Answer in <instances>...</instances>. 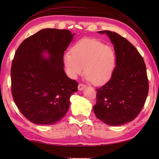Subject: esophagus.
<instances>
[{"label":"esophagus","mask_w":159,"mask_h":159,"mask_svg":"<svg viewBox=\"0 0 159 159\" xmlns=\"http://www.w3.org/2000/svg\"><path fill=\"white\" fill-rule=\"evenodd\" d=\"M86 87V85H84V84L82 83H80L79 86H78V89H79V91H83L84 89H85Z\"/></svg>","instance_id":"esophagus-1"}]
</instances>
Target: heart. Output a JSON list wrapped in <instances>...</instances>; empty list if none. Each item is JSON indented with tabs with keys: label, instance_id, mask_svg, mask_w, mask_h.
Masks as SVG:
<instances>
[{
	"label": "heart",
	"instance_id": "1",
	"mask_svg": "<svg viewBox=\"0 0 159 159\" xmlns=\"http://www.w3.org/2000/svg\"><path fill=\"white\" fill-rule=\"evenodd\" d=\"M66 72L71 79L84 72L86 79L94 85H101L109 81L113 75L116 55L110 46L95 39L83 38L63 56Z\"/></svg>",
	"mask_w": 159,
	"mask_h": 159
}]
</instances>
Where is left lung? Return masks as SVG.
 I'll use <instances>...</instances> for the list:
<instances>
[{"label": "left lung", "mask_w": 159, "mask_h": 159, "mask_svg": "<svg viewBox=\"0 0 159 159\" xmlns=\"http://www.w3.org/2000/svg\"><path fill=\"white\" fill-rule=\"evenodd\" d=\"M98 33L107 34L114 45L116 63L109 81L96 89L93 109L104 124L120 126L133 120L143 107L149 88L146 64L126 38L110 31Z\"/></svg>", "instance_id": "left-lung-1"}]
</instances>
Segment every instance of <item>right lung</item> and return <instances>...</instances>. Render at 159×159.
<instances>
[{"mask_svg": "<svg viewBox=\"0 0 159 159\" xmlns=\"http://www.w3.org/2000/svg\"><path fill=\"white\" fill-rule=\"evenodd\" d=\"M74 35L69 30L44 29L24 40L16 50L11 68L12 96L32 123L55 124L69 109L79 83L65 73L63 54Z\"/></svg>", "mask_w": 159, "mask_h": 159, "instance_id": "1", "label": "right lung"}]
</instances>
